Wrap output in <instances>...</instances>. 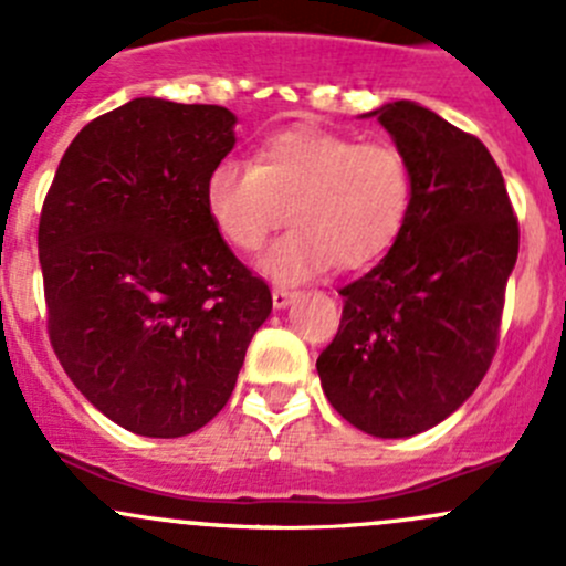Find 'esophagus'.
Returning <instances> with one entry per match:
<instances>
[{
	"label": "esophagus",
	"instance_id": "34e87169",
	"mask_svg": "<svg viewBox=\"0 0 566 566\" xmlns=\"http://www.w3.org/2000/svg\"><path fill=\"white\" fill-rule=\"evenodd\" d=\"M295 290H287V287H273V293H271V298H273V306H276V310H284V306H290L295 301Z\"/></svg>",
	"mask_w": 566,
	"mask_h": 566
}]
</instances>
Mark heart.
I'll list each match as a JSON object with an SVG mask.
<instances>
[{"label": "heart", "mask_w": 566, "mask_h": 566, "mask_svg": "<svg viewBox=\"0 0 566 566\" xmlns=\"http://www.w3.org/2000/svg\"><path fill=\"white\" fill-rule=\"evenodd\" d=\"M410 193L408 158L394 142L310 123L265 136L251 164L219 161L205 177L210 224L247 254L265 247L290 208L295 227L262 260L279 282L373 265L402 232Z\"/></svg>", "instance_id": "1"}]
</instances>
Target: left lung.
Masks as SVG:
<instances>
[{
	"instance_id": "1",
	"label": "left lung",
	"mask_w": 566,
	"mask_h": 566,
	"mask_svg": "<svg viewBox=\"0 0 566 566\" xmlns=\"http://www.w3.org/2000/svg\"><path fill=\"white\" fill-rule=\"evenodd\" d=\"M373 114L408 158L410 210L389 254L339 290L317 373L342 419L408 438L452 416L490 369L521 227L476 136L413 101Z\"/></svg>"
}]
</instances>
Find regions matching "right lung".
<instances>
[{"label":"right lung","instance_id":"right-lung-1","mask_svg":"<svg viewBox=\"0 0 566 566\" xmlns=\"http://www.w3.org/2000/svg\"><path fill=\"white\" fill-rule=\"evenodd\" d=\"M224 106L134 98L84 125L40 210L49 339L114 424L180 438L227 405L271 290L205 210L235 147Z\"/></svg>","mask_w":566,"mask_h":566}]
</instances>
